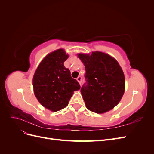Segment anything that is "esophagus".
Instances as JSON below:
<instances>
[{
    "mask_svg": "<svg viewBox=\"0 0 154 154\" xmlns=\"http://www.w3.org/2000/svg\"><path fill=\"white\" fill-rule=\"evenodd\" d=\"M76 80H77V81L78 82L79 84L81 85L82 83V78L81 76H78V77L76 78Z\"/></svg>",
    "mask_w": 154,
    "mask_h": 154,
    "instance_id": "obj_1",
    "label": "esophagus"
}]
</instances>
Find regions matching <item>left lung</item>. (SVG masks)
I'll list each match as a JSON object with an SVG mask.
<instances>
[{
  "label": "left lung",
  "instance_id": "left-lung-1",
  "mask_svg": "<svg viewBox=\"0 0 154 154\" xmlns=\"http://www.w3.org/2000/svg\"><path fill=\"white\" fill-rule=\"evenodd\" d=\"M78 57L86 71V83L81 88V94L87 108L97 114L113 109L125 89V75L117 60L100 51L91 54L79 53Z\"/></svg>",
  "mask_w": 154,
  "mask_h": 154
}]
</instances>
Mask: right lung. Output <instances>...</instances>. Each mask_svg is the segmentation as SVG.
<instances>
[{
	"mask_svg": "<svg viewBox=\"0 0 154 154\" xmlns=\"http://www.w3.org/2000/svg\"><path fill=\"white\" fill-rule=\"evenodd\" d=\"M63 49L48 54L42 60L32 78L34 94L39 103L52 112L66 107L74 91L80 85L71 76L63 63L69 58Z\"/></svg>",
	"mask_w": 154,
	"mask_h": 154,
	"instance_id": "obj_1",
	"label": "right lung"
}]
</instances>
